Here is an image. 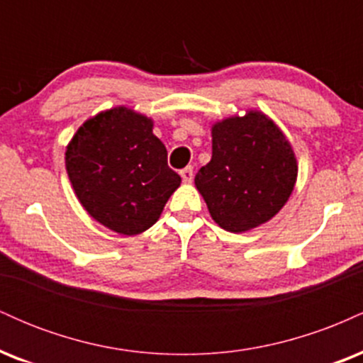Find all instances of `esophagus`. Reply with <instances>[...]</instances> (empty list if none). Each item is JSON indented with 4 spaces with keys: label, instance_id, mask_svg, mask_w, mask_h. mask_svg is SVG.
<instances>
[{
    "label": "esophagus",
    "instance_id": "34e87169",
    "mask_svg": "<svg viewBox=\"0 0 363 363\" xmlns=\"http://www.w3.org/2000/svg\"><path fill=\"white\" fill-rule=\"evenodd\" d=\"M179 174H181L182 181H184V182H191V181H193V176H194V174H193V167H191V165H189V167L182 169L181 172H179Z\"/></svg>",
    "mask_w": 363,
    "mask_h": 363
}]
</instances>
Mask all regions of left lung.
Instances as JSON below:
<instances>
[{
    "instance_id": "obj_1",
    "label": "left lung",
    "mask_w": 363,
    "mask_h": 363,
    "mask_svg": "<svg viewBox=\"0 0 363 363\" xmlns=\"http://www.w3.org/2000/svg\"><path fill=\"white\" fill-rule=\"evenodd\" d=\"M297 174L285 133L264 112L247 109L211 126V160L198 170L194 184L215 223L242 234L285 206Z\"/></svg>"
}]
</instances>
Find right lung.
<instances>
[{
	"label": "right lung",
	"instance_id": "1",
	"mask_svg": "<svg viewBox=\"0 0 363 363\" xmlns=\"http://www.w3.org/2000/svg\"><path fill=\"white\" fill-rule=\"evenodd\" d=\"M65 164L86 213L121 235L148 230L181 186L153 119L126 106L86 119L66 147Z\"/></svg>",
	"mask_w": 363,
	"mask_h": 363
}]
</instances>
